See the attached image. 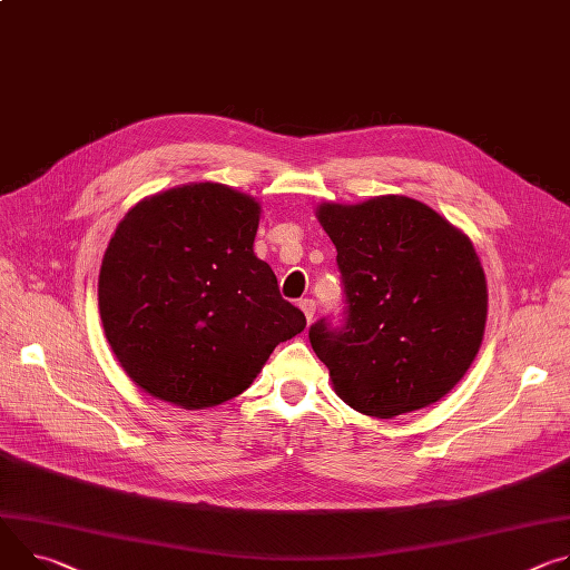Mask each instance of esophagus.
<instances>
[{"label":"esophagus","instance_id":"1","mask_svg":"<svg viewBox=\"0 0 570 570\" xmlns=\"http://www.w3.org/2000/svg\"><path fill=\"white\" fill-rule=\"evenodd\" d=\"M299 308L304 312L306 321L312 323V321H314V314H316V302H314L312 297H304V299H299Z\"/></svg>","mask_w":570,"mask_h":570}]
</instances>
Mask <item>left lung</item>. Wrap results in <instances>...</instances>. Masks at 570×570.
<instances>
[{"instance_id": "1", "label": "left lung", "mask_w": 570, "mask_h": 570, "mask_svg": "<svg viewBox=\"0 0 570 570\" xmlns=\"http://www.w3.org/2000/svg\"><path fill=\"white\" fill-rule=\"evenodd\" d=\"M336 245L343 318L308 330L334 391L393 419L441 400L471 368L487 325V279L471 238L428 204L382 195L323 204Z\"/></svg>"}]
</instances>
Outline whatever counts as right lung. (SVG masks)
Segmentation results:
<instances>
[{
    "mask_svg": "<svg viewBox=\"0 0 570 570\" xmlns=\"http://www.w3.org/2000/svg\"><path fill=\"white\" fill-rule=\"evenodd\" d=\"M258 204L223 184L138 202L99 271V316L125 373L184 409L243 393L306 325L254 254Z\"/></svg>",
    "mask_w": 570,
    "mask_h": 570,
    "instance_id": "1",
    "label": "right lung"
}]
</instances>
